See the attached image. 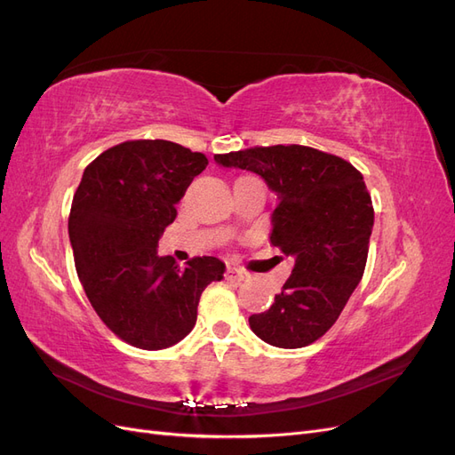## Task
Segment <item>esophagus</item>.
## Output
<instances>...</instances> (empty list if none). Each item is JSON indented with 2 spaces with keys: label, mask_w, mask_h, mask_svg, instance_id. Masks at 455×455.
<instances>
[{
  "label": "esophagus",
  "mask_w": 455,
  "mask_h": 455,
  "mask_svg": "<svg viewBox=\"0 0 455 455\" xmlns=\"http://www.w3.org/2000/svg\"><path fill=\"white\" fill-rule=\"evenodd\" d=\"M226 279L233 281V283H241L244 279H249V273L243 271V269H237V267H228L226 269Z\"/></svg>",
  "instance_id": "34e87169"
}]
</instances>
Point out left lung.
<instances>
[{
  "mask_svg": "<svg viewBox=\"0 0 455 455\" xmlns=\"http://www.w3.org/2000/svg\"><path fill=\"white\" fill-rule=\"evenodd\" d=\"M220 167L251 171L277 196L273 246L296 259L273 306L251 315L269 346L306 347L332 326L361 283L374 209L363 174L341 157L307 146H269L214 156Z\"/></svg>",
  "mask_w": 455,
  "mask_h": 455,
  "instance_id": "1",
  "label": "left lung"
}]
</instances>
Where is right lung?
Here are the masks:
<instances>
[{
    "mask_svg": "<svg viewBox=\"0 0 455 455\" xmlns=\"http://www.w3.org/2000/svg\"><path fill=\"white\" fill-rule=\"evenodd\" d=\"M209 159L169 140H132L106 149L84 172L68 233L76 269L94 311L131 346L157 351L184 339L206 284L224 277L214 256L188 267L157 254L176 204Z\"/></svg>",
    "mask_w": 455,
    "mask_h": 455,
    "instance_id": "right-lung-1",
    "label": "right lung"
}]
</instances>
